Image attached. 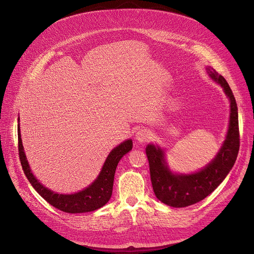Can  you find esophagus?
I'll list each match as a JSON object with an SVG mask.
<instances>
[{"label":"esophagus","instance_id":"34e87169","mask_svg":"<svg viewBox=\"0 0 254 254\" xmlns=\"http://www.w3.org/2000/svg\"><path fill=\"white\" fill-rule=\"evenodd\" d=\"M135 138L139 142H146L152 138V133L146 128H140L135 133Z\"/></svg>","mask_w":254,"mask_h":254}]
</instances>
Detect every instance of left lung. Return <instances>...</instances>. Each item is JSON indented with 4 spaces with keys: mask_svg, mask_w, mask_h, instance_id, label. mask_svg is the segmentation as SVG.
<instances>
[{
    "mask_svg": "<svg viewBox=\"0 0 254 254\" xmlns=\"http://www.w3.org/2000/svg\"><path fill=\"white\" fill-rule=\"evenodd\" d=\"M206 70L209 76L223 88L230 101L227 134L215 158L198 172L177 174L170 170L164 149L154 143L148 144L146 148L155 195L161 202L171 207H187L205 199L223 182L238 155L240 138L235 97L222 75L212 67H206Z\"/></svg>",
    "mask_w": 254,
    "mask_h": 254,
    "instance_id": "1",
    "label": "left lung"
}]
</instances>
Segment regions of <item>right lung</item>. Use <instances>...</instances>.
Segmentation results:
<instances>
[{"label": "right lung", "mask_w": 254, "mask_h": 254, "mask_svg": "<svg viewBox=\"0 0 254 254\" xmlns=\"http://www.w3.org/2000/svg\"><path fill=\"white\" fill-rule=\"evenodd\" d=\"M18 119V148L23 171L33 188L50 205L66 213H85L95 211L110 201L113 194L115 174L121 159L132 149V140L127 139L107 156L97 178L85 189L73 194H59L44 187L36 178L27 161L20 132Z\"/></svg>", "instance_id": "1"}]
</instances>
